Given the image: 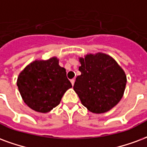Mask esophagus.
<instances>
[{
  "mask_svg": "<svg viewBox=\"0 0 147 147\" xmlns=\"http://www.w3.org/2000/svg\"><path fill=\"white\" fill-rule=\"evenodd\" d=\"M71 85L73 86L74 83H75V79H71Z\"/></svg>",
  "mask_w": 147,
  "mask_h": 147,
  "instance_id": "esophagus-1",
  "label": "esophagus"
}]
</instances>
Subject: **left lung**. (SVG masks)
<instances>
[{"label":"left lung","instance_id":"obj_1","mask_svg":"<svg viewBox=\"0 0 147 147\" xmlns=\"http://www.w3.org/2000/svg\"><path fill=\"white\" fill-rule=\"evenodd\" d=\"M81 72L74 90L83 106L95 114L107 112L121 100L126 86V76L118 63L107 54H88L80 58Z\"/></svg>","mask_w":147,"mask_h":147}]
</instances>
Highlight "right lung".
<instances>
[{"label": "right lung", "mask_w": 147, "mask_h": 147, "mask_svg": "<svg viewBox=\"0 0 147 147\" xmlns=\"http://www.w3.org/2000/svg\"><path fill=\"white\" fill-rule=\"evenodd\" d=\"M17 86L24 102L31 109L46 113L60 104L71 83L58 60L52 57L28 65L19 74Z\"/></svg>", "instance_id": "1"}]
</instances>
